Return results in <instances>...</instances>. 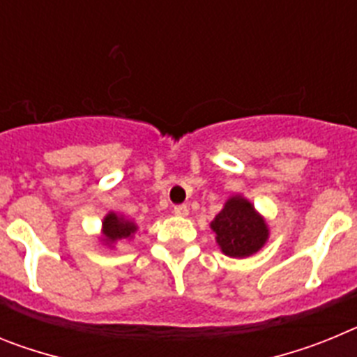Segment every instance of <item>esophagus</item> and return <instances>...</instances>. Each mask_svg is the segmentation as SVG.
<instances>
[{
    "mask_svg": "<svg viewBox=\"0 0 357 357\" xmlns=\"http://www.w3.org/2000/svg\"><path fill=\"white\" fill-rule=\"evenodd\" d=\"M175 214L176 216H188V213H189V209H188V206H185V204H181V206H175Z\"/></svg>",
    "mask_w": 357,
    "mask_h": 357,
    "instance_id": "esophagus-1",
    "label": "esophagus"
}]
</instances>
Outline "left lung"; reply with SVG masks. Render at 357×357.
Wrapping results in <instances>:
<instances>
[{
  "instance_id": "left-lung-1",
  "label": "left lung",
  "mask_w": 357,
  "mask_h": 357,
  "mask_svg": "<svg viewBox=\"0 0 357 357\" xmlns=\"http://www.w3.org/2000/svg\"><path fill=\"white\" fill-rule=\"evenodd\" d=\"M216 241L222 252L230 257H247L255 254L268 238L263 218L255 214L252 204L234 197L225 204L223 211L211 222Z\"/></svg>"
}]
</instances>
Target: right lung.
<instances>
[{"label":"right lung","mask_w":357,"mask_h":357,"mask_svg":"<svg viewBox=\"0 0 357 357\" xmlns=\"http://www.w3.org/2000/svg\"><path fill=\"white\" fill-rule=\"evenodd\" d=\"M135 232V225L132 222H125L121 218L116 216L114 213H110L109 216L103 220V234H105L107 241H116V239L128 238Z\"/></svg>","instance_id":"1"}]
</instances>
